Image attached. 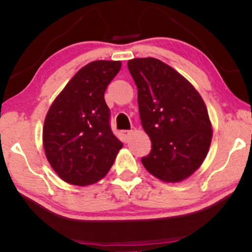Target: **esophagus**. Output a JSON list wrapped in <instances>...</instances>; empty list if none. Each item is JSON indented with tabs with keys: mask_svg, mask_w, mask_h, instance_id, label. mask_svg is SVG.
Wrapping results in <instances>:
<instances>
[{
	"mask_svg": "<svg viewBox=\"0 0 252 252\" xmlns=\"http://www.w3.org/2000/svg\"><path fill=\"white\" fill-rule=\"evenodd\" d=\"M121 134H122V136H123V138L125 139V142L127 141V139H128V137H129V135H130V130H122L121 131Z\"/></svg>",
	"mask_w": 252,
	"mask_h": 252,
	"instance_id": "1",
	"label": "esophagus"
}]
</instances>
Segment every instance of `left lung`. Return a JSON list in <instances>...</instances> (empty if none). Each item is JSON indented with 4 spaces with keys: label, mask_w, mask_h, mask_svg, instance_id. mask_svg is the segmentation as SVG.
<instances>
[{
    "label": "left lung",
    "mask_w": 252,
    "mask_h": 252,
    "mask_svg": "<svg viewBox=\"0 0 252 252\" xmlns=\"http://www.w3.org/2000/svg\"><path fill=\"white\" fill-rule=\"evenodd\" d=\"M137 87L139 118L152 143L142 163L164 183L190 177L206 158L213 128L204 100L192 84L160 60H129Z\"/></svg>",
    "instance_id": "1"
}]
</instances>
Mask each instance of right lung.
<instances>
[{"label": "right lung", "instance_id": "1", "mask_svg": "<svg viewBox=\"0 0 252 252\" xmlns=\"http://www.w3.org/2000/svg\"><path fill=\"white\" fill-rule=\"evenodd\" d=\"M121 61H94L76 72L46 115L42 145L62 180L75 186L107 175L123 143L109 126L104 91L121 71Z\"/></svg>", "mask_w": 252, "mask_h": 252}]
</instances>
